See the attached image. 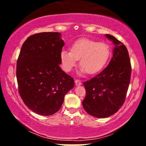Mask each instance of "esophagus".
Segmentation results:
<instances>
[{"instance_id": "esophagus-1", "label": "esophagus", "mask_w": 146, "mask_h": 146, "mask_svg": "<svg viewBox=\"0 0 146 146\" xmlns=\"http://www.w3.org/2000/svg\"><path fill=\"white\" fill-rule=\"evenodd\" d=\"M75 85H76V86H80V85H82V82L78 80H75Z\"/></svg>"}]
</instances>
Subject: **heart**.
I'll return each instance as SVG.
<instances>
[{"label": "heart", "mask_w": 146, "mask_h": 146, "mask_svg": "<svg viewBox=\"0 0 146 146\" xmlns=\"http://www.w3.org/2000/svg\"><path fill=\"white\" fill-rule=\"evenodd\" d=\"M110 57V49L104 42H98L88 39H81L72 44L71 51L62 50L60 58L62 68L65 72H70L80 60L81 66L78 74L86 72L95 75L104 69Z\"/></svg>", "instance_id": "heart-1"}]
</instances>
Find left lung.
<instances>
[{"label":"left lung","mask_w":146,"mask_h":146,"mask_svg":"<svg viewBox=\"0 0 146 146\" xmlns=\"http://www.w3.org/2000/svg\"><path fill=\"white\" fill-rule=\"evenodd\" d=\"M106 36L115 45L113 58L101 73L84 82L86 94L82 102L83 108L89 115L98 118L111 116L122 106L132 71L125 45L111 35Z\"/></svg>","instance_id":"8db88e82"}]
</instances>
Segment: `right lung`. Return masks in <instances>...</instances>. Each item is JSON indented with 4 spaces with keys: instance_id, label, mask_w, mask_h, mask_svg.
<instances>
[{
    "instance_id": "right-lung-1",
    "label": "right lung",
    "mask_w": 146,
    "mask_h": 146,
    "mask_svg": "<svg viewBox=\"0 0 146 146\" xmlns=\"http://www.w3.org/2000/svg\"><path fill=\"white\" fill-rule=\"evenodd\" d=\"M64 45L60 33L42 32L29 36L22 46L16 67L18 91L25 104L38 115L58 112L74 87L73 78L60 67Z\"/></svg>"
}]
</instances>
